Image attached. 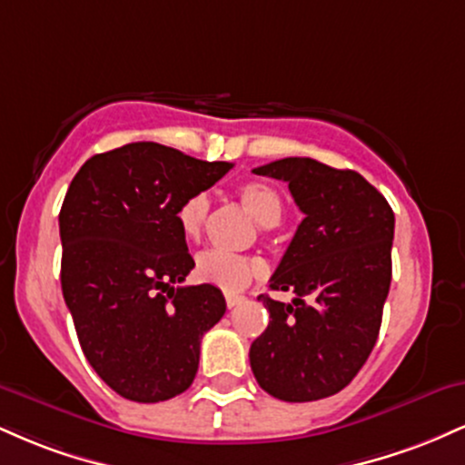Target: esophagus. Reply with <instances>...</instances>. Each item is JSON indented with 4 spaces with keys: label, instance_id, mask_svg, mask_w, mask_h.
<instances>
[{
    "label": "esophagus",
    "instance_id": "34e87169",
    "mask_svg": "<svg viewBox=\"0 0 465 465\" xmlns=\"http://www.w3.org/2000/svg\"><path fill=\"white\" fill-rule=\"evenodd\" d=\"M244 297L242 295H236V292H227L225 295V302H227V308H236L238 303H242Z\"/></svg>",
    "mask_w": 465,
    "mask_h": 465
}]
</instances>
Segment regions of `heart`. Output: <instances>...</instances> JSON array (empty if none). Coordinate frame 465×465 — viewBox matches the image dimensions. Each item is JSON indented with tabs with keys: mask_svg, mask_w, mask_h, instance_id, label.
Returning <instances> with one entry per match:
<instances>
[{
	"mask_svg": "<svg viewBox=\"0 0 465 465\" xmlns=\"http://www.w3.org/2000/svg\"><path fill=\"white\" fill-rule=\"evenodd\" d=\"M238 199L255 221L262 227H275L284 216V203L275 188L262 181H247L238 188ZM210 214V199L205 192L190 194L177 207V223L181 233L188 240H199ZM266 273V266L260 258L227 253V251L210 249L196 258V280L212 284L221 291L236 292L247 288L251 282Z\"/></svg>",
	"mask_w": 465,
	"mask_h": 465,
	"instance_id": "1",
	"label": "heart"
}]
</instances>
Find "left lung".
I'll list each match as a JSON object with an SVG mask.
<instances>
[{"mask_svg":"<svg viewBox=\"0 0 465 465\" xmlns=\"http://www.w3.org/2000/svg\"><path fill=\"white\" fill-rule=\"evenodd\" d=\"M286 181L303 221L271 277L292 303L260 295L271 322L251 343L258 385L284 402H312L348 387L376 345L391 284L393 210L354 170L311 157L253 170Z\"/></svg>","mask_w":465,"mask_h":465,"instance_id":"1","label":"left lung"}]
</instances>
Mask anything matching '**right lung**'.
<instances>
[{
    "label": "right lung",
    "instance_id": "right-lung-1",
    "mask_svg": "<svg viewBox=\"0 0 465 465\" xmlns=\"http://www.w3.org/2000/svg\"><path fill=\"white\" fill-rule=\"evenodd\" d=\"M233 163L133 142L94 154L69 183L61 227L63 297L95 373L133 402H163L194 381L201 339L227 311L194 269L177 207Z\"/></svg>",
    "mask_w": 465,
    "mask_h": 465
}]
</instances>
